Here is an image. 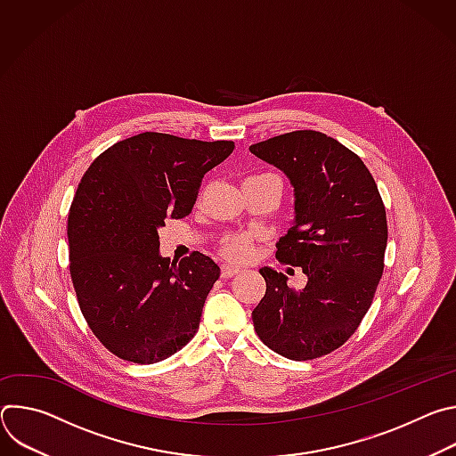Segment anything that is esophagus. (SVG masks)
Returning <instances> with one entry per match:
<instances>
[{"label": "esophagus", "instance_id": "esophagus-1", "mask_svg": "<svg viewBox=\"0 0 456 456\" xmlns=\"http://www.w3.org/2000/svg\"><path fill=\"white\" fill-rule=\"evenodd\" d=\"M240 273V267L238 265H231V264H225L222 267V278H232Z\"/></svg>", "mask_w": 456, "mask_h": 456}]
</instances>
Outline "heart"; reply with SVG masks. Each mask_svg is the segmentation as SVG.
<instances>
[{
	"mask_svg": "<svg viewBox=\"0 0 456 456\" xmlns=\"http://www.w3.org/2000/svg\"><path fill=\"white\" fill-rule=\"evenodd\" d=\"M257 176H269V173L257 175ZM250 250H252V245H250L248 236H245V234L231 236V238H227V241L224 243V252H225L229 257H234V259H245V257H248V256H250Z\"/></svg>",
	"mask_w": 456,
	"mask_h": 456,
	"instance_id": "1",
	"label": "heart"
}]
</instances>
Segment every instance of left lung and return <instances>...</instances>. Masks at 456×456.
<instances>
[{"mask_svg": "<svg viewBox=\"0 0 456 456\" xmlns=\"http://www.w3.org/2000/svg\"><path fill=\"white\" fill-rule=\"evenodd\" d=\"M248 150L294 187V222L276 257L308 278L294 290L285 274L259 269L267 292L252 310L254 330L287 359L327 355L357 330L382 276L387 224L377 183L354 151L312 129Z\"/></svg>", "mask_w": 456, "mask_h": 456, "instance_id": "8db88e82", "label": "left lung"}]
</instances>
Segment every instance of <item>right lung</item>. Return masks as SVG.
I'll use <instances>...</instances> for the list:
<instances>
[{
	"label": "right lung",
	"mask_w": 456,
	"mask_h": 456,
	"mask_svg": "<svg viewBox=\"0 0 456 456\" xmlns=\"http://www.w3.org/2000/svg\"><path fill=\"white\" fill-rule=\"evenodd\" d=\"M234 150L146 132L101 153L69 215L70 274L95 338L117 357L153 364L197 334L220 267L202 252L169 264L159 229L192 211L202 178Z\"/></svg>",
	"instance_id": "1"
}]
</instances>
